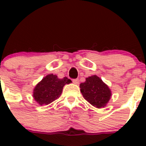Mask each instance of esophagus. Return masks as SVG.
I'll use <instances>...</instances> for the list:
<instances>
[{
	"label": "esophagus",
	"instance_id": "esophagus-1",
	"mask_svg": "<svg viewBox=\"0 0 146 146\" xmlns=\"http://www.w3.org/2000/svg\"><path fill=\"white\" fill-rule=\"evenodd\" d=\"M73 82L74 84H76V85H78V84L79 83V80L78 79H73Z\"/></svg>",
	"mask_w": 146,
	"mask_h": 146
}]
</instances>
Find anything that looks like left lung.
I'll return each mask as SVG.
<instances>
[{"mask_svg": "<svg viewBox=\"0 0 146 146\" xmlns=\"http://www.w3.org/2000/svg\"><path fill=\"white\" fill-rule=\"evenodd\" d=\"M83 98L97 108L104 107L111 96L109 87L97 76L87 78L80 85Z\"/></svg>", "mask_w": 146, "mask_h": 146, "instance_id": "8db88e82", "label": "left lung"}]
</instances>
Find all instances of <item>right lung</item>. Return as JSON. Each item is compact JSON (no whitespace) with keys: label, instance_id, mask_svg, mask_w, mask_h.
I'll return each mask as SVG.
<instances>
[{"label":"right lung","instance_id":"obj_1","mask_svg":"<svg viewBox=\"0 0 146 146\" xmlns=\"http://www.w3.org/2000/svg\"><path fill=\"white\" fill-rule=\"evenodd\" d=\"M70 82L71 80L66 77L60 79L56 75H47L35 86L34 99L40 105L50 104L59 98L64 85Z\"/></svg>","mask_w":146,"mask_h":146}]
</instances>
